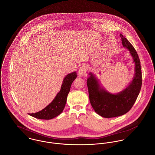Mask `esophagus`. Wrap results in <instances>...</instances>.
<instances>
[{
	"label": "esophagus",
	"instance_id": "obj_1",
	"mask_svg": "<svg viewBox=\"0 0 155 155\" xmlns=\"http://www.w3.org/2000/svg\"><path fill=\"white\" fill-rule=\"evenodd\" d=\"M88 70V68L86 66H82L81 67H80L79 69V75L81 76V77H82L84 76L86 73H87V71Z\"/></svg>",
	"mask_w": 155,
	"mask_h": 155
}]
</instances>
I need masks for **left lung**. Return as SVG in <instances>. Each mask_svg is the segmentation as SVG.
Masks as SVG:
<instances>
[{"label":"left lung","instance_id":"obj_1","mask_svg":"<svg viewBox=\"0 0 155 155\" xmlns=\"http://www.w3.org/2000/svg\"><path fill=\"white\" fill-rule=\"evenodd\" d=\"M122 43L133 56L135 63V75L130 85L116 94H110L100 88L98 81L90 73L87 79L91 104L95 111L106 118L122 116L131 110L140 93L142 85L140 61L137 52L131 44L122 35H120Z\"/></svg>","mask_w":155,"mask_h":155}]
</instances>
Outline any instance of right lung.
Returning <instances> with one entry per match:
<instances>
[{"label": "right lung", "instance_id": "add662e5", "mask_svg": "<svg viewBox=\"0 0 155 155\" xmlns=\"http://www.w3.org/2000/svg\"><path fill=\"white\" fill-rule=\"evenodd\" d=\"M76 73L73 72L67 74L63 80L61 90L57 94L53 101L45 109L35 113L29 114L34 117L40 119H51L62 113L66 103L68 94L73 81L76 78Z\"/></svg>", "mask_w": 155, "mask_h": 155}]
</instances>
